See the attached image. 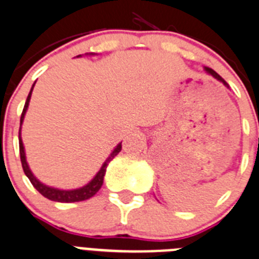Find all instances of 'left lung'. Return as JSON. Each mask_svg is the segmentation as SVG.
I'll list each match as a JSON object with an SVG mask.
<instances>
[{"label": "left lung", "mask_w": 259, "mask_h": 259, "mask_svg": "<svg viewBox=\"0 0 259 259\" xmlns=\"http://www.w3.org/2000/svg\"><path fill=\"white\" fill-rule=\"evenodd\" d=\"M205 69H207L208 72H209V73H210V75L213 76V77H216V79H217V80H220V81H223V82H224V84H225V85H228V82H227V81H225V80H224V79H223V77H221V76H220V75H219V73H217V72H214L213 69H212V68H205Z\"/></svg>", "instance_id": "8db88e82"}]
</instances>
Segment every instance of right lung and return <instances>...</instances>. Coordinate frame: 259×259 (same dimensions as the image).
<instances>
[{
	"instance_id": "add662e5",
	"label": "right lung",
	"mask_w": 259,
	"mask_h": 259,
	"mask_svg": "<svg viewBox=\"0 0 259 259\" xmlns=\"http://www.w3.org/2000/svg\"><path fill=\"white\" fill-rule=\"evenodd\" d=\"M34 85H35V84H32V88H34ZM32 88L31 91H30L29 96H27V100H26L25 106H23L22 114H21V125H22L23 117H25V113L26 110H27V106H29V101H30V97H31ZM121 149H122V146H121V143H119L118 146L113 150L112 154L109 155V158L105 160V163H104L103 167L100 168V171L97 172L96 177L93 178L92 182H89L87 186L81 187V188H77V190H72V191L56 190V188H52V187H47L45 186V184H42L31 174L29 166H27V162H26L25 149H23V143H22V140H21V129H19V154H21V162H22L23 172L26 174V177L29 178V180L31 182L32 186L35 187V190L38 191L40 195H43V196L47 197L49 200H52V201H59V203H76V201H82V200L91 199L92 196H95V195L99 192L100 188H101V186H103L106 166H108L110 160H112L113 158H114L119 151H121Z\"/></svg>"
}]
</instances>
